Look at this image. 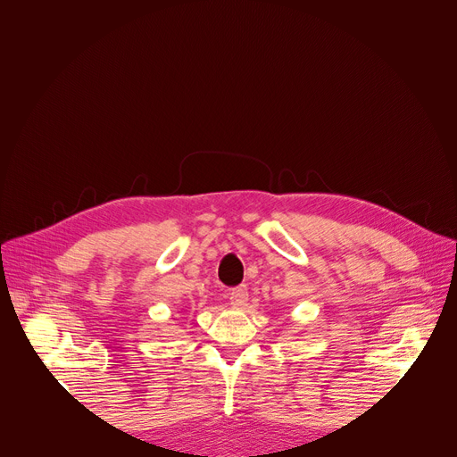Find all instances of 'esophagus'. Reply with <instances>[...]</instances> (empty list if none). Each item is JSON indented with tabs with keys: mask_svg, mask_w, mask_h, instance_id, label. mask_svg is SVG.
Returning a JSON list of instances; mask_svg holds the SVG:
<instances>
[{
	"mask_svg": "<svg viewBox=\"0 0 457 457\" xmlns=\"http://www.w3.org/2000/svg\"><path fill=\"white\" fill-rule=\"evenodd\" d=\"M229 302L233 307H243L248 302V287L241 285V287H235V289L229 291Z\"/></svg>",
	"mask_w": 457,
	"mask_h": 457,
	"instance_id": "1",
	"label": "esophagus"
}]
</instances>
